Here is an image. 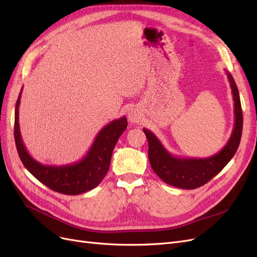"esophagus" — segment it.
<instances>
[{
  "mask_svg": "<svg viewBox=\"0 0 257 257\" xmlns=\"http://www.w3.org/2000/svg\"><path fill=\"white\" fill-rule=\"evenodd\" d=\"M127 118L132 123H136L139 121V118H141V114H139L138 111H136L135 109H131L127 112Z\"/></svg>",
  "mask_w": 257,
  "mask_h": 257,
  "instance_id": "1",
  "label": "esophagus"
}]
</instances>
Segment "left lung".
Here are the masks:
<instances>
[{
    "label": "left lung",
    "mask_w": 257,
    "mask_h": 257,
    "mask_svg": "<svg viewBox=\"0 0 257 257\" xmlns=\"http://www.w3.org/2000/svg\"><path fill=\"white\" fill-rule=\"evenodd\" d=\"M234 98L235 123L227 144L216 154L206 159L180 158L170 153L151 131L143 128L149 145V162L154 173L165 183L183 190H193L206 184L219 174L234 157L242 134V109L236 82L229 72L225 71Z\"/></svg>",
    "instance_id": "obj_1"
}]
</instances>
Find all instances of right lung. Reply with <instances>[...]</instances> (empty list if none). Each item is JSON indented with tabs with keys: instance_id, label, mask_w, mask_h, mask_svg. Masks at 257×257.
<instances>
[{
	"instance_id": "obj_1",
	"label": "right lung",
	"mask_w": 257,
	"mask_h": 257,
	"mask_svg": "<svg viewBox=\"0 0 257 257\" xmlns=\"http://www.w3.org/2000/svg\"><path fill=\"white\" fill-rule=\"evenodd\" d=\"M22 89L15 109V142L22 164L38 181L52 191L65 195H78L97 186L109 169L113 148L127 126L125 116L107 124L95 137L90 150L76 163L61 166L44 165L31 157L23 145L19 126V105Z\"/></svg>"
}]
</instances>
